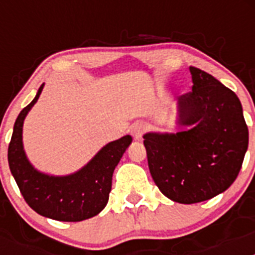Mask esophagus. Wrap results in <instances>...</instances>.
I'll use <instances>...</instances> for the list:
<instances>
[{
    "label": "esophagus",
    "mask_w": 255,
    "mask_h": 255,
    "mask_svg": "<svg viewBox=\"0 0 255 255\" xmlns=\"http://www.w3.org/2000/svg\"><path fill=\"white\" fill-rule=\"evenodd\" d=\"M144 131H145V125L141 123L132 124L131 130H130V132H131V135L134 136L135 140H140L141 136H143V134H144Z\"/></svg>",
    "instance_id": "esophagus-1"
}]
</instances>
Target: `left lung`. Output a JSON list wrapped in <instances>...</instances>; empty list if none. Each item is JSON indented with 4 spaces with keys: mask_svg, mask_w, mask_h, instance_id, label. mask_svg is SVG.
Returning a JSON list of instances; mask_svg holds the SVG:
<instances>
[{
    "mask_svg": "<svg viewBox=\"0 0 255 255\" xmlns=\"http://www.w3.org/2000/svg\"><path fill=\"white\" fill-rule=\"evenodd\" d=\"M190 93L177 98V132H147L150 175L162 194L182 204L204 202L231 186L249 132L242 103L211 74L190 66Z\"/></svg>",
    "mask_w": 255,
    "mask_h": 255,
    "instance_id": "left-lung-1",
    "label": "left lung"
}]
</instances>
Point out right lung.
<instances>
[{"instance_id":"add662e5","label":"right lung","mask_w":255,"mask_h":255,"mask_svg":"<svg viewBox=\"0 0 255 255\" xmlns=\"http://www.w3.org/2000/svg\"><path fill=\"white\" fill-rule=\"evenodd\" d=\"M37 96L22 108L13 125L8 144V166L28 206L38 215L64 222H79L97 216L106 207L112 186V175L132 138H123L106 144L84 167L65 176L40 172L29 162L22 145V125L26 115L37 103Z\"/></svg>"}]
</instances>
